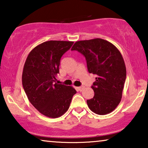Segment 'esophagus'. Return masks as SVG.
<instances>
[{
	"label": "esophagus",
	"mask_w": 148,
	"mask_h": 148,
	"mask_svg": "<svg viewBox=\"0 0 148 148\" xmlns=\"http://www.w3.org/2000/svg\"><path fill=\"white\" fill-rule=\"evenodd\" d=\"M84 86H80V87H77V90L79 91V92H82V91L84 90Z\"/></svg>",
	"instance_id": "1"
}]
</instances>
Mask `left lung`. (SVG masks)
<instances>
[{"mask_svg": "<svg viewBox=\"0 0 148 148\" xmlns=\"http://www.w3.org/2000/svg\"><path fill=\"white\" fill-rule=\"evenodd\" d=\"M84 55L90 73L96 76L91 88L93 98L87 100L92 112L104 115L114 110L122 98L126 67L119 50L100 38L76 42L71 48Z\"/></svg>", "mask_w": 148, "mask_h": 148, "instance_id": "8db88e82", "label": "left lung"}]
</instances>
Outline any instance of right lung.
Segmentation results:
<instances>
[{
	"mask_svg": "<svg viewBox=\"0 0 148 148\" xmlns=\"http://www.w3.org/2000/svg\"><path fill=\"white\" fill-rule=\"evenodd\" d=\"M73 43L44 42L30 52L24 64L22 84L28 100L40 113L50 118L66 112L77 92L72 87L56 83L60 58Z\"/></svg>",
	"mask_w": 148,
	"mask_h": 148,
	"instance_id": "right-lung-1",
	"label": "right lung"
}]
</instances>
